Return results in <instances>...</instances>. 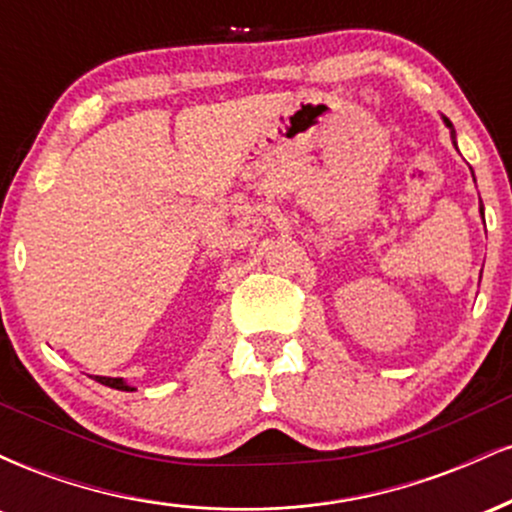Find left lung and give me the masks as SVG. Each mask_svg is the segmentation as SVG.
<instances>
[{"mask_svg": "<svg viewBox=\"0 0 512 512\" xmlns=\"http://www.w3.org/2000/svg\"><path fill=\"white\" fill-rule=\"evenodd\" d=\"M443 122H445V125L450 127V137H452V144H455V127H452V122L448 120V117H443ZM455 146H457V144H455ZM479 211H481V216H484V204H481Z\"/></svg>", "mask_w": 512, "mask_h": 512, "instance_id": "left-lung-1", "label": "left lung"}]
</instances>
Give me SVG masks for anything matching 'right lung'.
<instances>
[{
  "label": "right lung",
  "mask_w": 512,
  "mask_h": 512,
  "mask_svg": "<svg viewBox=\"0 0 512 512\" xmlns=\"http://www.w3.org/2000/svg\"><path fill=\"white\" fill-rule=\"evenodd\" d=\"M96 380H98V383H101V385L115 387V390H122V392H132V390H134V387L127 385L122 378H101V375H96Z\"/></svg>",
  "instance_id": "1"
}]
</instances>
